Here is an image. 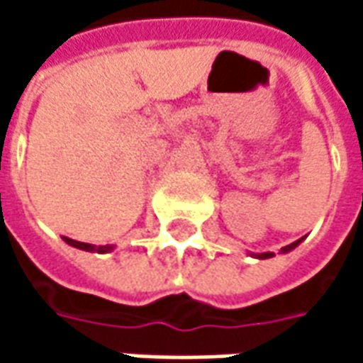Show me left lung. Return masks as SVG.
<instances>
[{
    "mask_svg": "<svg viewBox=\"0 0 363 363\" xmlns=\"http://www.w3.org/2000/svg\"><path fill=\"white\" fill-rule=\"evenodd\" d=\"M299 243H301V239H299V241H296V243L288 245V247H284V249H281V252H289L291 249H296ZM270 257H274L272 252H260V255H257V259H270Z\"/></svg>",
    "mask_w": 363,
    "mask_h": 363,
    "instance_id": "obj_1",
    "label": "left lung"
}]
</instances>
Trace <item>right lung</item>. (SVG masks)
I'll return each mask as SVG.
<instances>
[{"label": "right lung", "instance_id": "1", "mask_svg": "<svg viewBox=\"0 0 363 363\" xmlns=\"http://www.w3.org/2000/svg\"><path fill=\"white\" fill-rule=\"evenodd\" d=\"M64 241L67 245H72L75 249H82V251H89V252H108L112 251V245H103V247H95V245L89 243H82V241H74V239H69V237H64Z\"/></svg>", "mask_w": 363, "mask_h": 363}]
</instances>
